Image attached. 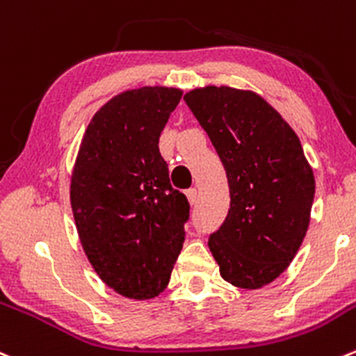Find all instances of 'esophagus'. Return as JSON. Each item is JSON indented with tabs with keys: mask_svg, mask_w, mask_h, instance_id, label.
Wrapping results in <instances>:
<instances>
[{
	"mask_svg": "<svg viewBox=\"0 0 356 356\" xmlns=\"http://www.w3.org/2000/svg\"><path fill=\"white\" fill-rule=\"evenodd\" d=\"M186 196H188V200L191 205H195V203L198 202V191H196V188L188 189V191H186Z\"/></svg>",
	"mask_w": 356,
	"mask_h": 356,
	"instance_id": "obj_1",
	"label": "esophagus"
}]
</instances>
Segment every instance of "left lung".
<instances>
[{
  "mask_svg": "<svg viewBox=\"0 0 356 356\" xmlns=\"http://www.w3.org/2000/svg\"><path fill=\"white\" fill-rule=\"evenodd\" d=\"M219 154L229 186V210L209 247L220 277L261 289L298 254L309 224L315 177L301 140L261 95L205 86L184 95Z\"/></svg>",
  "mask_w": 356,
  "mask_h": 356,
  "instance_id": "8db88e82",
  "label": "left lung"
}]
</instances>
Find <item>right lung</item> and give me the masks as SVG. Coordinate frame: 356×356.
<instances>
[{
    "label": "right lung",
    "mask_w": 356,
    "mask_h": 356,
    "mask_svg": "<svg viewBox=\"0 0 356 356\" xmlns=\"http://www.w3.org/2000/svg\"><path fill=\"white\" fill-rule=\"evenodd\" d=\"M182 92L127 90L102 106L83 136L71 207L83 250L108 287L130 299L165 291L184 243L189 202L172 188L161 130Z\"/></svg>",
    "instance_id": "add662e5"
}]
</instances>
